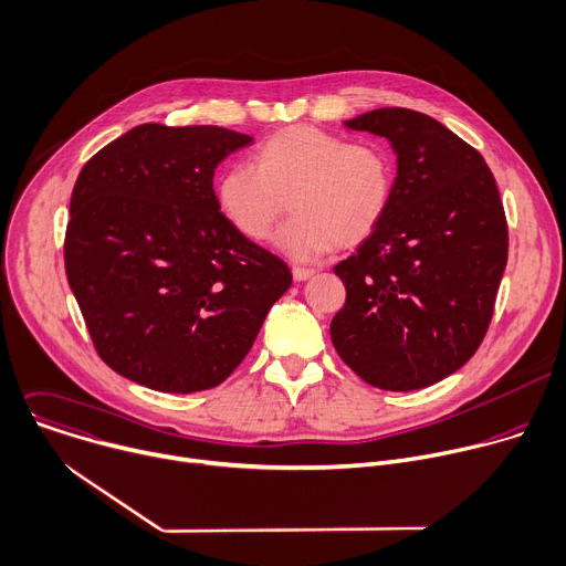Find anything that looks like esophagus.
I'll return each mask as SVG.
<instances>
[{"instance_id":"34e87169","label":"esophagus","mask_w":566,"mask_h":566,"mask_svg":"<svg viewBox=\"0 0 566 566\" xmlns=\"http://www.w3.org/2000/svg\"><path fill=\"white\" fill-rule=\"evenodd\" d=\"M292 276H294V281H296V283H301V281L312 279V276H314V272H312V270H305V268H294V270H292Z\"/></svg>"}]
</instances>
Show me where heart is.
Wrapping results in <instances>:
<instances>
[{
	"label": "heart",
	"mask_w": 566,
	"mask_h": 566,
	"mask_svg": "<svg viewBox=\"0 0 566 566\" xmlns=\"http://www.w3.org/2000/svg\"><path fill=\"white\" fill-rule=\"evenodd\" d=\"M390 154L373 143L294 125L268 136L254 167L232 165L216 180V202L245 239L265 241L287 209L294 218L276 245L294 261H314L332 248L364 243L392 198Z\"/></svg>",
	"instance_id": "heart-1"
}]
</instances>
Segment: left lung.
Instances as JSON below:
<instances>
[{"label": "left lung", "instance_id": "1", "mask_svg": "<svg viewBox=\"0 0 566 566\" xmlns=\"http://www.w3.org/2000/svg\"><path fill=\"white\" fill-rule=\"evenodd\" d=\"M344 127L386 138L397 176L379 228L334 268L346 305L329 336L370 386L419 390L482 344L509 256L504 207L480 151L426 113L384 106Z\"/></svg>", "mask_w": 566, "mask_h": 566}]
</instances>
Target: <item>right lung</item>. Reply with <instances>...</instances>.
<instances>
[{"label": "right lung", "instance_id": "add662e5", "mask_svg": "<svg viewBox=\"0 0 566 566\" xmlns=\"http://www.w3.org/2000/svg\"><path fill=\"white\" fill-rule=\"evenodd\" d=\"M254 138L147 123L99 149L71 193L64 265L102 361L160 392L228 379L290 268L218 209L213 169Z\"/></svg>", "mask_w": 566, "mask_h": 566}]
</instances>
